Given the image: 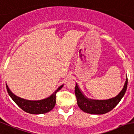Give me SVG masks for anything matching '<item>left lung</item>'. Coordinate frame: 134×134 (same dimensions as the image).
Masks as SVG:
<instances>
[{
	"label": "left lung",
	"instance_id": "obj_1",
	"mask_svg": "<svg viewBox=\"0 0 134 134\" xmlns=\"http://www.w3.org/2000/svg\"><path fill=\"white\" fill-rule=\"evenodd\" d=\"M128 85V78L126 79V82L122 90L115 97L109 99L97 100L90 99L83 93L79 88L77 83L75 89V96L76 97L77 104L79 108L84 112L92 115H103L109 112L115 108L125 94Z\"/></svg>",
	"mask_w": 134,
	"mask_h": 134
}]
</instances>
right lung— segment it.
<instances>
[{
    "label": "right lung",
    "instance_id": "add662e5",
    "mask_svg": "<svg viewBox=\"0 0 134 134\" xmlns=\"http://www.w3.org/2000/svg\"><path fill=\"white\" fill-rule=\"evenodd\" d=\"M6 86L9 96L22 110L30 114L40 115V114L46 113L54 108L55 103H56L55 94L58 91L62 89V87L63 86V84L58 87V89L55 92H53L52 94L50 95L47 98L41 100H35V101L34 100L25 99L21 98V97L15 96L14 93L12 92L6 83Z\"/></svg>",
    "mask_w": 134,
    "mask_h": 134
}]
</instances>
